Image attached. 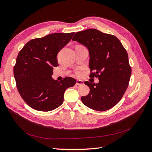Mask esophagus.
Listing matches in <instances>:
<instances>
[{"mask_svg": "<svg viewBox=\"0 0 152 152\" xmlns=\"http://www.w3.org/2000/svg\"><path fill=\"white\" fill-rule=\"evenodd\" d=\"M84 84V82L83 80H77L76 82V85L77 86H81V85H83Z\"/></svg>", "mask_w": 152, "mask_h": 152, "instance_id": "esophagus-1", "label": "esophagus"}]
</instances>
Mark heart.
<instances>
[{"mask_svg":"<svg viewBox=\"0 0 152 152\" xmlns=\"http://www.w3.org/2000/svg\"><path fill=\"white\" fill-rule=\"evenodd\" d=\"M75 74L77 76L80 77L83 75V70H82L81 68H78L75 71Z\"/></svg>","mask_w":152,"mask_h":152,"instance_id":"obj_1","label":"heart"}]
</instances>
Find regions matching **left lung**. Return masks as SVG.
<instances>
[{
  "label": "left lung",
  "instance_id": "left-lung-1",
  "mask_svg": "<svg viewBox=\"0 0 152 152\" xmlns=\"http://www.w3.org/2000/svg\"><path fill=\"white\" fill-rule=\"evenodd\" d=\"M72 40L88 48L90 71H94L89 76L99 79L97 84L84 82L90 91L82 102L98 111L111 109L124 96L132 73L125 48L116 36L95 28L76 32Z\"/></svg>",
  "mask_w": 152,
  "mask_h": 152
}]
</instances>
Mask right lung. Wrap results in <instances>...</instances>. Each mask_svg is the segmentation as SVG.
<instances>
[{"label":"right lung","mask_w":152,"mask_h":152,"mask_svg":"<svg viewBox=\"0 0 152 152\" xmlns=\"http://www.w3.org/2000/svg\"><path fill=\"white\" fill-rule=\"evenodd\" d=\"M74 34L53 33L31 39L18 53L13 68L16 88L31 108L45 112L57 108L66 89L75 84L72 77L59 82L52 77L53 68L58 66L57 54Z\"/></svg>","instance_id":"right-lung-1"}]
</instances>
